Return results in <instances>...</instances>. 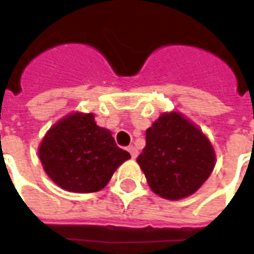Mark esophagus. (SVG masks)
<instances>
[{"label":"esophagus","mask_w":254,"mask_h":254,"mask_svg":"<svg viewBox=\"0 0 254 254\" xmlns=\"http://www.w3.org/2000/svg\"><path fill=\"white\" fill-rule=\"evenodd\" d=\"M127 150H129V153H130L131 158H133V159L137 158V155H138V150H137L134 146H129V147H127Z\"/></svg>","instance_id":"obj_1"}]
</instances>
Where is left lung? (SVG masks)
Instances as JSON below:
<instances>
[{
	"label": "left lung",
	"mask_w": 254,
	"mask_h": 254,
	"mask_svg": "<svg viewBox=\"0 0 254 254\" xmlns=\"http://www.w3.org/2000/svg\"><path fill=\"white\" fill-rule=\"evenodd\" d=\"M137 162L153 192L179 200L196 192L208 179L216 155L192 121L179 112H166L146 130V146Z\"/></svg>",
	"instance_id": "left-lung-1"
}]
</instances>
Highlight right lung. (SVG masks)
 Returning a JSON list of instances; mask_svg holds the SVG:
<instances>
[{
	"label": "right lung",
	"instance_id": "right-lung-1",
	"mask_svg": "<svg viewBox=\"0 0 254 254\" xmlns=\"http://www.w3.org/2000/svg\"><path fill=\"white\" fill-rule=\"evenodd\" d=\"M38 155L50 179L69 192H96L130 158L93 113L72 112L50 127Z\"/></svg>",
	"mask_w": 254,
	"mask_h": 254
}]
</instances>
